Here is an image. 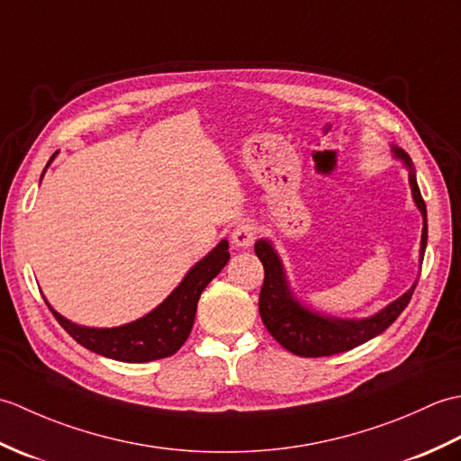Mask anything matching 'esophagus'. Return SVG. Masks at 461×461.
<instances>
[{
  "mask_svg": "<svg viewBox=\"0 0 461 461\" xmlns=\"http://www.w3.org/2000/svg\"><path fill=\"white\" fill-rule=\"evenodd\" d=\"M256 238H258V230L253 228L251 223H246V221L238 223L236 228H233V231H231V243L236 248H241V249L253 246V241H256Z\"/></svg>",
  "mask_w": 461,
  "mask_h": 461,
  "instance_id": "34e87169",
  "label": "esophagus"
}]
</instances>
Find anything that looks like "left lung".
<instances>
[{
  "mask_svg": "<svg viewBox=\"0 0 461 461\" xmlns=\"http://www.w3.org/2000/svg\"><path fill=\"white\" fill-rule=\"evenodd\" d=\"M390 152L406 168L410 190H412V200L418 212L422 213V238H420L418 253V261L422 263L428 243L426 203L418 188L412 158L396 144H390ZM256 253L263 263V269H266V279H263V287L259 293V315L263 325L267 327L271 337L283 348H287L293 355L299 357H330L337 355V352H345L358 345H365L366 340L378 337L406 309L418 283L414 281L412 287L404 291L398 299L390 301L386 307L376 311L375 315L360 319L335 317L329 315V312L317 311L295 295V291H293L289 283L287 269L283 266V259L271 240H258Z\"/></svg>",
  "mask_w": 461,
  "mask_h": 461,
  "instance_id": "8db88e82",
  "label": "left lung"
}]
</instances>
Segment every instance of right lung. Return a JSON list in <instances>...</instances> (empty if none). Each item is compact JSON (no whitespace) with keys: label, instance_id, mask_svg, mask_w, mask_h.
Masks as SVG:
<instances>
[{"label":"right lung","instance_id":"add662e5","mask_svg":"<svg viewBox=\"0 0 461 461\" xmlns=\"http://www.w3.org/2000/svg\"><path fill=\"white\" fill-rule=\"evenodd\" d=\"M55 156L57 152L47 162L41 180ZM228 261L230 243L228 240H221L210 253H205L200 261L194 263L178 283V287L158 307H154L140 319L124 322L119 327L99 329L77 325V322L63 317L61 312H57L45 297L43 299L59 321V325L85 348L104 358L121 362H150L172 357L184 345L192 330L202 291L208 287V283L218 276Z\"/></svg>","mask_w":461,"mask_h":461}]
</instances>
